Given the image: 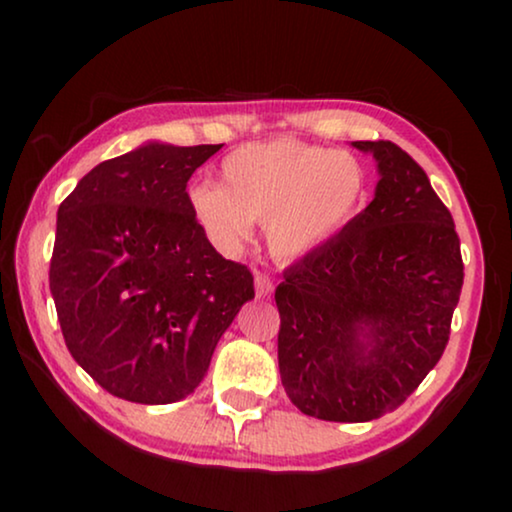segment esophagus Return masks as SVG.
<instances>
[{
    "mask_svg": "<svg viewBox=\"0 0 512 512\" xmlns=\"http://www.w3.org/2000/svg\"><path fill=\"white\" fill-rule=\"evenodd\" d=\"M254 286H256V298H265L272 293V282L263 272H256L254 275Z\"/></svg>",
    "mask_w": 512,
    "mask_h": 512,
    "instance_id": "obj_1",
    "label": "esophagus"
}]
</instances>
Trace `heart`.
Returning <instances> with one entry per match:
<instances>
[{
	"instance_id": "b5f03b06",
	"label": "heart",
	"mask_w": 512,
	"mask_h": 512,
	"mask_svg": "<svg viewBox=\"0 0 512 512\" xmlns=\"http://www.w3.org/2000/svg\"><path fill=\"white\" fill-rule=\"evenodd\" d=\"M221 186L188 188V207L221 247H237L265 223L270 254L300 261L345 230L366 200V174L347 151L272 139L237 146L219 167Z\"/></svg>"
}]
</instances>
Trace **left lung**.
Listing matches in <instances>:
<instances>
[{
  "label": "left lung",
  "mask_w": 512,
  "mask_h": 512,
  "mask_svg": "<svg viewBox=\"0 0 512 512\" xmlns=\"http://www.w3.org/2000/svg\"><path fill=\"white\" fill-rule=\"evenodd\" d=\"M370 153L375 198L284 272L275 300L286 396L326 422L396 410L440 361L464 284L459 237L422 167L391 142Z\"/></svg>",
  "instance_id": "obj_1"
}]
</instances>
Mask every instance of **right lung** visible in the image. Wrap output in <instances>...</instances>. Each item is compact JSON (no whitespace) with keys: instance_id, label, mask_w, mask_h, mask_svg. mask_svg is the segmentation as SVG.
Masks as SVG:
<instances>
[{"instance_id":"add662e5","label":"right lung","mask_w":512,"mask_h":512,"mask_svg":"<svg viewBox=\"0 0 512 512\" xmlns=\"http://www.w3.org/2000/svg\"><path fill=\"white\" fill-rule=\"evenodd\" d=\"M223 144L144 142L104 160L58 209L51 293L74 361L109 394L177 403L254 298L188 207L186 184Z\"/></svg>"}]
</instances>
